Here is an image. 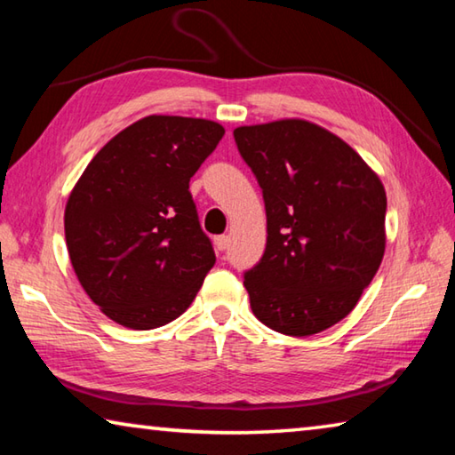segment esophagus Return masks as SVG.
Wrapping results in <instances>:
<instances>
[{
  "instance_id": "34e87169",
  "label": "esophagus",
  "mask_w": 455,
  "mask_h": 455,
  "mask_svg": "<svg viewBox=\"0 0 455 455\" xmlns=\"http://www.w3.org/2000/svg\"><path fill=\"white\" fill-rule=\"evenodd\" d=\"M214 246H217V251H227V246H228V236L220 235V236L214 238Z\"/></svg>"
}]
</instances>
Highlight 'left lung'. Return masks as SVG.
I'll list each match as a JSON object with an SVG mask.
<instances>
[{
  "label": "left lung",
  "mask_w": 455,
  "mask_h": 455,
  "mask_svg": "<svg viewBox=\"0 0 455 455\" xmlns=\"http://www.w3.org/2000/svg\"><path fill=\"white\" fill-rule=\"evenodd\" d=\"M263 190L267 249L244 273L255 317L307 337L347 317L385 252V188L341 138L307 120L235 130Z\"/></svg>",
  "instance_id": "obj_1"
}]
</instances>
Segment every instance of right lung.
<instances>
[{
	"instance_id": "1",
	"label": "right lung",
	"mask_w": 455,
	"mask_h": 455,
	"mask_svg": "<svg viewBox=\"0 0 455 455\" xmlns=\"http://www.w3.org/2000/svg\"><path fill=\"white\" fill-rule=\"evenodd\" d=\"M225 128L146 116L100 150L76 182L64 228L72 267L106 317L154 329L188 309L214 251L188 190Z\"/></svg>"
}]
</instances>
